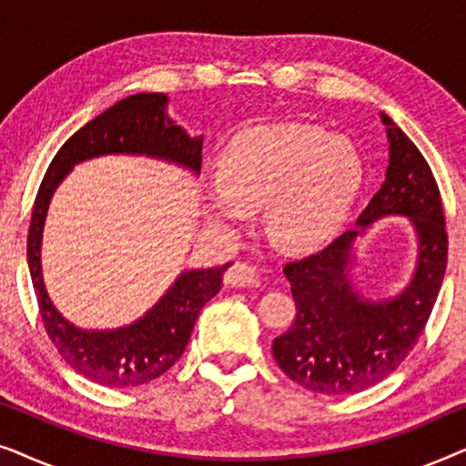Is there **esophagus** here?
<instances>
[{"label": "esophagus", "instance_id": "1", "mask_svg": "<svg viewBox=\"0 0 466 466\" xmlns=\"http://www.w3.org/2000/svg\"><path fill=\"white\" fill-rule=\"evenodd\" d=\"M225 284L233 286V289H246V286L258 284V273L254 271V267L250 265L235 263L233 267H228V271L225 273Z\"/></svg>", "mask_w": 466, "mask_h": 466}]
</instances>
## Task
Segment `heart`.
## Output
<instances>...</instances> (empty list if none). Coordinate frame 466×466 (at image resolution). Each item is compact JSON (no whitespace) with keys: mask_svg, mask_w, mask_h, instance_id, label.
I'll list each match as a JSON object with an SVG mask.
<instances>
[{"mask_svg":"<svg viewBox=\"0 0 466 466\" xmlns=\"http://www.w3.org/2000/svg\"><path fill=\"white\" fill-rule=\"evenodd\" d=\"M360 182L362 161L350 139L309 125H258L238 133L222 152L208 214L216 227L235 231L246 212L265 206L271 244L301 252L335 235Z\"/></svg>","mask_w":466,"mask_h":466,"instance_id":"b5f03b06","label":"heart"}]
</instances>
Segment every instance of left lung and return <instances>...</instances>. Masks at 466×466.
I'll return each instance as SVG.
<instances>
[{"mask_svg": "<svg viewBox=\"0 0 466 466\" xmlns=\"http://www.w3.org/2000/svg\"><path fill=\"white\" fill-rule=\"evenodd\" d=\"M390 161L386 180L356 220L324 250L286 263L297 316L273 339V359L299 386L341 397L388 378L426 327L448 265V231L432 171L416 144L381 114ZM407 215L417 228L419 258L410 284L392 299L369 302L349 279L353 241L375 219Z\"/></svg>", "mask_w": 466, "mask_h": 466, "instance_id": "obj_1", "label": "left lung"}]
</instances>
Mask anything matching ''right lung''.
I'll return each instance as SVG.
<instances>
[{
	"mask_svg": "<svg viewBox=\"0 0 466 466\" xmlns=\"http://www.w3.org/2000/svg\"><path fill=\"white\" fill-rule=\"evenodd\" d=\"M165 106L167 95L137 93L76 131L50 163L31 212L27 260L44 329L67 365L101 386H142L174 367L187 350L203 305L218 295L222 273L231 267L182 271L155 308L133 324L112 330L74 327L50 301L40 263L42 228L53 193L76 163L104 155H144L199 174L203 137H190L167 116Z\"/></svg>",
	"mask_w": 466,
	"mask_h": 466,
	"instance_id": "obj_1",
	"label": "right lung"
}]
</instances>
